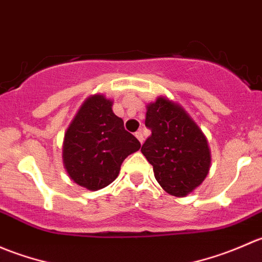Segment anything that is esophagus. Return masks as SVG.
Masks as SVG:
<instances>
[{
	"label": "esophagus",
	"instance_id": "34e87169",
	"mask_svg": "<svg viewBox=\"0 0 262 262\" xmlns=\"http://www.w3.org/2000/svg\"><path fill=\"white\" fill-rule=\"evenodd\" d=\"M136 137H137V138H138V141L141 142V144L143 143V142H144V137H143V134H142V130L136 132Z\"/></svg>",
	"mask_w": 262,
	"mask_h": 262
}]
</instances>
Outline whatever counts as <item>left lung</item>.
<instances>
[{
  "mask_svg": "<svg viewBox=\"0 0 262 262\" xmlns=\"http://www.w3.org/2000/svg\"><path fill=\"white\" fill-rule=\"evenodd\" d=\"M152 134L141 152L153 166L158 184L173 196H186L207 178L210 150L202 129L176 102L160 96L147 105Z\"/></svg>",
  "mask_w": 262,
  "mask_h": 262,
  "instance_id": "1",
  "label": "left lung"
}]
</instances>
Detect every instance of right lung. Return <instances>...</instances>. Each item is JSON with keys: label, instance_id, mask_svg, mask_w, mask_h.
<instances>
[{"label": "right lung", "instance_id": "obj_1", "mask_svg": "<svg viewBox=\"0 0 262 262\" xmlns=\"http://www.w3.org/2000/svg\"><path fill=\"white\" fill-rule=\"evenodd\" d=\"M112 106L113 101L104 95H92L82 104L64 134L66 171L76 184L92 191L112 184L123 161L141 148Z\"/></svg>", "mask_w": 262, "mask_h": 262}]
</instances>
